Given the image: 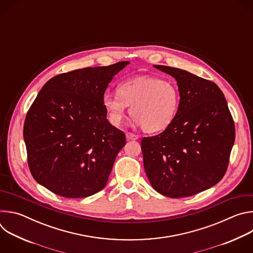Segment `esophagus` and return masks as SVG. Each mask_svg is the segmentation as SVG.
Returning a JSON list of instances; mask_svg holds the SVG:
<instances>
[{
	"mask_svg": "<svg viewBox=\"0 0 253 253\" xmlns=\"http://www.w3.org/2000/svg\"><path fill=\"white\" fill-rule=\"evenodd\" d=\"M126 138H127L128 140H137V139L139 138V136H138V135H135V134H133V133L127 132V133H126Z\"/></svg>",
	"mask_w": 253,
	"mask_h": 253,
	"instance_id": "34e87169",
	"label": "esophagus"
}]
</instances>
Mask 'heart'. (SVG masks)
I'll return each mask as SVG.
<instances>
[{"label": "heart", "mask_w": 253, "mask_h": 253, "mask_svg": "<svg viewBox=\"0 0 253 253\" xmlns=\"http://www.w3.org/2000/svg\"><path fill=\"white\" fill-rule=\"evenodd\" d=\"M103 106L110 122L120 126L130 106L131 115L147 133L161 132L174 121L180 105L177 86L166 79L140 76L123 81L118 93L106 92Z\"/></svg>", "instance_id": "heart-1"}]
</instances>
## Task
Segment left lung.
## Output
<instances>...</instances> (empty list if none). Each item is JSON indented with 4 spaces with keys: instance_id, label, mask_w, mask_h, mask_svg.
I'll use <instances>...</instances> for the list:
<instances>
[{
    "instance_id": "8db88e82",
    "label": "left lung",
    "mask_w": 253,
    "mask_h": 253,
    "mask_svg": "<svg viewBox=\"0 0 253 253\" xmlns=\"http://www.w3.org/2000/svg\"><path fill=\"white\" fill-rule=\"evenodd\" d=\"M154 67L176 80L180 105L167 129L142 139L144 169L158 193L192 196L224 176L235 140L234 122L215 83L182 69Z\"/></svg>"
}]
</instances>
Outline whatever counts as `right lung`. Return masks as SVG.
I'll return each instance as SVG.
<instances>
[{"label":"right lung","instance_id":"right-lung-1","mask_svg":"<svg viewBox=\"0 0 253 253\" xmlns=\"http://www.w3.org/2000/svg\"><path fill=\"white\" fill-rule=\"evenodd\" d=\"M129 63L71 71L42 87L24 124L29 167L39 184L67 198L106 186L126 138L108 121L102 99Z\"/></svg>","mask_w":253,"mask_h":253}]
</instances>
